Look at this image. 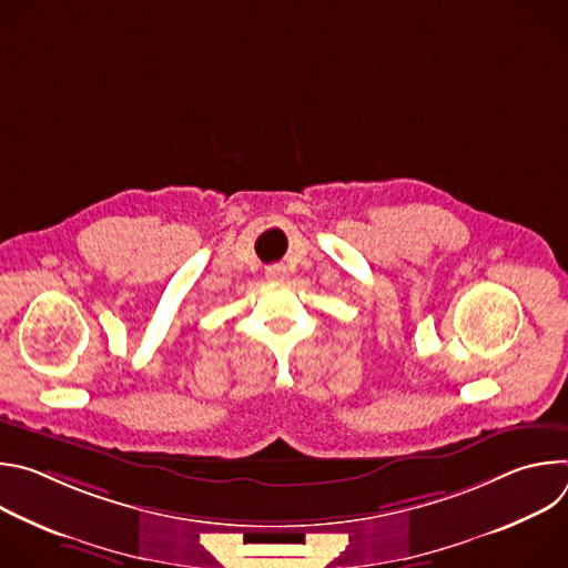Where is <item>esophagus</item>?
I'll list each match as a JSON object with an SVG mask.
<instances>
[{"instance_id":"1","label":"esophagus","mask_w":568,"mask_h":568,"mask_svg":"<svg viewBox=\"0 0 568 568\" xmlns=\"http://www.w3.org/2000/svg\"><path fill=\"white\" fill-rule=\"evenodd\" d=\"M267 281H274V283H281L285 276H287V270L283 265H272L267 267Z\"/></svg>"}]
</instances>
